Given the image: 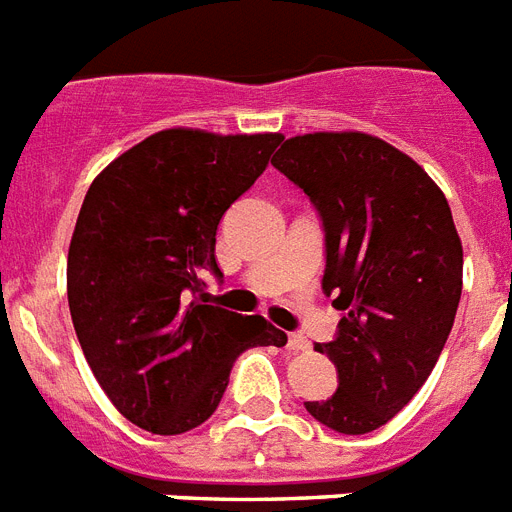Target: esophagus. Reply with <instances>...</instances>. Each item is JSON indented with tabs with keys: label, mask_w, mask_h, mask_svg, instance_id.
Returning <instances> with one entry per match:
<instances>
[{
	"label": "esophagus",
	"mask_w": 512,
	"mask_h": 512,
	"mask_svg": "<svg viewBox=\"0 0 512 512\" xmlns=\"http://www.w3.org/2000/svg\"><path fill=\"white\" fill-rule=\"evenodd\" d=\"M309 346H312V343L306 341L304 335H298V333L288 335V351H293V354H298V351H309Z\"/></svg>",
	"instance_id": "esophagus-1"
}]
</instances>
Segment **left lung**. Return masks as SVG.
I'll return each mask as SVG.
<instances>
[{
    "label": "left lung",
    "instance_id": "8db88e82",
    "mask_svg": "<svg viewBox=\"0 0 512 512\" xmlns=\"http://www.w3.org/2000/svg\"><path fill=\"white\" fill-rule=\"evenodd\" d=\"M304 192L325 232L322 293L341 312L317 343L338 372L322 425L362 436L418 394L449 338L463 293V245L433 179L388 142L362 132L304 134L272 158Z\"/></svg>",
    "mask_w": 512,
    "mask_h": 512
}]
</instances>
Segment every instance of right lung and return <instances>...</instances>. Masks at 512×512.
<instances>
[{"mask_svg":"<svg viewBox=\"0 0 512 512\" xmlns=\"http://www.w3.org/2000/svg\"><path fill=\"white\" fill-rule=\"evenodd\" d=\"M280 134L166 129L89 187L68 248V306L94 378L134 425L177 436L222 402L235 359L285 346L264 317L208 301L216 230L264 174Z\"/></svg>","mask_w":512,"mask_h":512,"instance_id":"add662e5","label":"right lung"}]
</instances>
